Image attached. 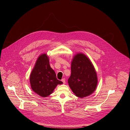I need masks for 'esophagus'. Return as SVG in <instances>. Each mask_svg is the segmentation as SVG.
I'll list each match as a JSON object with an SVG mask.
<instances>
[{"label":"esophagus","instance_id":"1","mask_svg":"<svg viewBox=\"0 0 130 130\" xmlns=\"http://www.w3.org/2000/svg\"><path fill=\"white\" fill-rule=\"evenodd\" d=\"M61 82L64 83V84H65V78H63L61 79Z\"/></svg>","mask_w":130,"mask_h":130}]
</instances>
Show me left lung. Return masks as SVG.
<instances>
[{
	"label": "left lung",
	"instance_id": "obj_1",
	"mask_svg": "<svg viewBox=\"0 0 130 130\" xmlns=\"http://www.w3.org/2000/svg\"><path fill=\"white\" fill-rule=\"evenodd\" d=\"M96 72L90 59L85 54L75 55L71 63V75L68 83L76 96L83 98L95 91L98 85Z\"/></svg>",
	"mask_w": 130,
	"mask_h": 130
}]
</instances>
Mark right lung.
Returning <instances> with one entry per match:
<instances>
[{
  "mask_svg": "<svg viewBox=\"0 0 130 130\" xmlns=\"http://www.w3.org/2000/svg\"><path fill=\"white\" fill-rule=\"evenodd\" d=\"M29 81L32 90L43 98L50 95L58 84H63L62 82L57 79L46 53L41 54L38 57L30 73Z\"/></svg>",
  "mask_w": 130,
  "mask_h": 130,
  "instance_id": "obj_1",
  "label": "right lung"
}]
</instances>
